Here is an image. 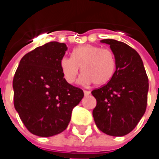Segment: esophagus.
Masks as SVG:
<instances>
[{
    "mask_svg": "<svg viewBox=\"0 0 159 159\" xmlns=\"http://www.w3.org/2000/svg\"><path fill=\"white\" fill-rule=\"evenodd\" d=\"M90 95V92H89V91H86V90L84 91V95H85V96H88V95Z\"/></svg>",
    "mask_w": 159,
    "mask_h": 159,
    "instance_id": "esophagus-1",
    "label": "esophagus"
}]
</instances>
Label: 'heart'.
<instances>
[{
	"mask_svg": "<svg viewBox=\"0 0 159 159\" xmlns=\"http://www.w3.org/2000/svg\"><path fill=\"white\" fill-rule=\"evenodd\" d=\"M81 67L83 75L80 82L104 86L112 79L116 70V59L111 50L100 47L84 45L78 47L71 57H64L60 61V68L66 82L75 81Z\"/></svg>",
	"mask_w": 159,
	"mask_h": 159,
	"instance_id": "heart-1",
	"label": "heart"
}]
</instances>
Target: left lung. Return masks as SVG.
Segmentation results:
<instances>
[{"label":"left lung","mask_w":159,"mask_h":159,"mask_svg":"<svg viewBox=\"0 0 159 159\" xmlns=\"http://www.w3.org/2000/svg\"><path fill=\"white\" fill-rule=\"evenodd\" d=\"M101 42L110 45L116 59V70L105 86L92 91L96 99L93 117L104 134L123 136L136 126L145 113L149 80L143 60L134 48L111 39Z\"/></svg>","instance_id":"8db88e82"}]
</instances>
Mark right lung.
<instances>
[{
  "label": "right lung",
  "mask_w": 159,
  "mask_h": 159,
  "mask_svg": "<svg viewBox=\"0 0 159 159\" xmlns=\"http://www.w3.org/2000/svg\"><path fill=\"white\" fill-rule=\"evenodd\" d=\"M67 46L51 41L25 55L13 79L14 106L35 135L49 137L66 129L73 108L84 96L64 80L60 68Z\"/></svg>",
  "instance_id": "right-lung-1"
}]
</instances>
